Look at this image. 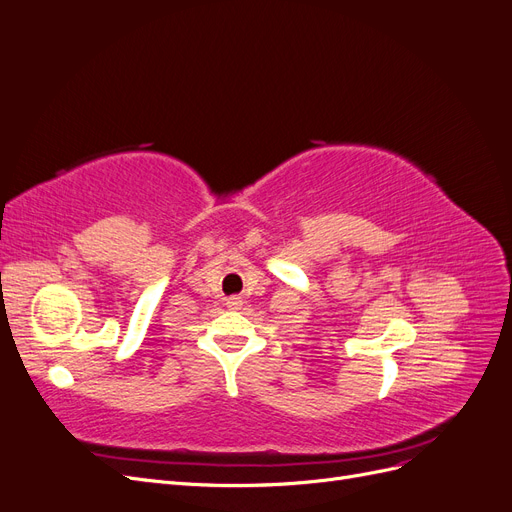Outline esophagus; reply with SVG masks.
Instances as JSON below:
<instances>
[{
	"label": "esophagus",
	"instance_id": "esophagus-1",
	"mask_svg": "<svg viewBox=\"0 0 512 512\" xmlns=\"http://www.w3.org/2000/svg\"><path fill=\"white\" fill-rule=\"evenodd\" d=\"M226 305H228L230 309H239V307L243 305V301H241L239 297H230V299L226 301Z\"/></svg>",
	"mask_w": 512,
	"mask_h": 512
}]
</instances>
